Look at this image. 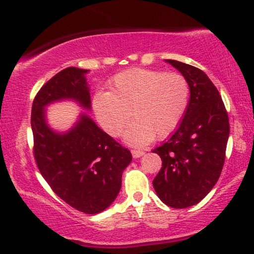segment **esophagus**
Masks as SVG:
<instances>
[{"mask_svg": "<svg viewBox=\"0 0 254 254\" xmlns=\"http://www.w3.org/2000/svg\"><path fill=\"white\" fill-rule=\"evenodd\" d=\"M131 155H133L134 158H138V157H141V156L144 155V151L136 150V149H134V150H131Z\"/></svg>", "mask_w": 254, "mask_h": 254, "instance_id": "obj_1", "label": "esophagus"}]
</instances>
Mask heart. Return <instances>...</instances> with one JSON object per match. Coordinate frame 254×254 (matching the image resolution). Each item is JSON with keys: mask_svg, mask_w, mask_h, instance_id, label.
<instances>
[{"mask_svg": "<svg viewBox=\"0 0 254 254\" xmlns=\"http://www.w3.org/2000/svg\"><path fill=\"white\" fill-rule=\"evenodd\" d=\"M190 86L179 74L133 68L120 72L109 82V92L96 93L92 107L97 120L107 134H123L129 118L126 141L144 145L152 138L172 134L190 105Z\"/></svg>", "mask_w": 254, "mask_h": 254, "instance_id": "heart-1", "label": "heart"}]
</instances>
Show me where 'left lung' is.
Returning <instances> with one entry per match:
<instances>
[{
	"mask_svg": "<svg viewBox=\"0 0 254 254\" xmlns=\"http://www.w3.org/2000/svg\"><path fill=\"white\" fill-rule=\"evenodd\" d=\"M170 64L190 83V99L182 124L152 152L162 168L152 185L159 199L172 208L199 203L220 178L229 138V118L220 92L199 68L176 60Z\"/></svg>",
	"mask_w": 254,
	"mask_h": 254,
	"instance_id": "obj_1",
	"label": "left lung"
}]
</instances>
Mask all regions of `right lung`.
<instances>
[{
  "instance_id": "obj_1",
  "label": "right lung",
  "mask_w": 254,
  "mask_h": 254,
  "mask_svg": "<svg viewBox=\"0 0 254 254\" xmlns=\"http://www.w3.org/2000/svg\"><path fill=\"white\" fill-rule=\"evenodd\" d=\"M89 70L65 68L41 86L31 113L33 155L41 176L65 203L85 214L106 209L121 189V176L131 161L127 148L100 129L86 114L68 133L52 130L45 106L74 99L90 110L91 99L84 75Z\"/></svg>"
}]
</instances>
